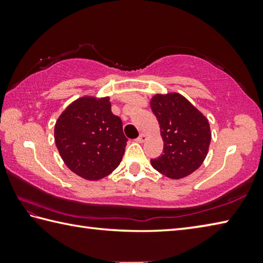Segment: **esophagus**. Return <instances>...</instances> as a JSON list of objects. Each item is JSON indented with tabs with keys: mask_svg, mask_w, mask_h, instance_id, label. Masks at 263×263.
Wrapping results in <instances>:
<instances>
[{
	"mask_svg": "<svg viewBox=\"0 0 263 263\" xmlns=\"http://www.w3.org/2000/svg\"><path fill=\"white\" fill-rule=\"evenodd\" d=\"M146 139H147V136L145 135V133H141V135L137 138V142H144Z\"/></svg>",
	"mask_w": 263,
	"mask_h": 263,
	"instance_id": "obj_1",
	"label": "esophagus"
}]
</instances>
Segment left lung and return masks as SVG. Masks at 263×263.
Here are the masks:
<instances>
[{
    "mask_svg": "<svg viewBox=\"0 0 263 263\" xmlns=\"http://www.w3.org/2000/svg\"><path fill=\"white\" fill-rule=\"evenodd\" d=\"M151 109L163 140V154L151 160V164L169 179H183L206 158L211 141L208 118L177 92L154 95Z\"/></svg>",
    "mask_w": 263,
    "mask_h": 263,
    "instance_id": "left-lung-1",
    "label": "left lung"
}]
</instances>
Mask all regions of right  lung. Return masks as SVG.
<instances>
[{
    "instance_id": "obj_1",
    "label": "right lung",
    "mask_w": 263,
    "mask_h": 263,
    "mask_svg": "<svg viewBox=\"0 0 263 263\" xmlns=\"http://www.w3.org/2000/svg\"><path fill=\"white\" fill-rule=\"evenodd\" d=\"M54 140L70 171L82 179L97 181L119 166L127 138L122 119L111 111L109 97L83 96L59 116Z\"/></svg>"
}]
</instances>
